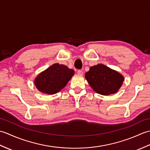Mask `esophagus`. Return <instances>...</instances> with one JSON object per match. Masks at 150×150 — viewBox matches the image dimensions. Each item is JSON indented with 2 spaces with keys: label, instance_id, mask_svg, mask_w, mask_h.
<instances>
[{
  "label": "esophagus",
  "instance_id": "esophagus-1",
  "mask_svg": "<svg viewBox=\"0 0 150 150\" xmlns=\"http://www.w3.org/2000/svg\"><path fill=\"white\" fill-rule=\"evenodd\" d=\"M77 73H78L79 75H83V71H82V70L79 69L78 71H77Z\"/></svg>",
  "mask_w": 150,
  "mask_h": 150
}]
</instances>
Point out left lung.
<instances>
[{"label":"left lung","instance_id":"left-lung-1","mask_svg":"<svg viewBox=\"0 0 150 150\" xmlns=\"http://www.w3.org/2000/svg\"><path fill=\"white\" fill-rule=\"evenodd\" d=\"M85 77L95 91L103 95L116 93L124 81L122 75L101 64L91 67Z\"/></svg>","mask_w":150,"mask_h":150}]
</instances>
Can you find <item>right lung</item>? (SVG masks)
I'll list each match as a JSON object with an SVG mask.
<instances>
[{
	"label": "right lung",
	"mask_w": 150,
	"mask_h": 150,
	"mask_svg": "<svg viewBox=\"0 0 150 150\" xmlns=\"http://www.w3.org/2000/svg\"><path fill=\"white\" fill-rule=\"evenodd\" d=\"M74 74V71L64 65L54 64L37 76L35 84L44 93H57L65 87Z\"/></svg>",
	"instance_id": "right-lung-1"
}]
</instances>
